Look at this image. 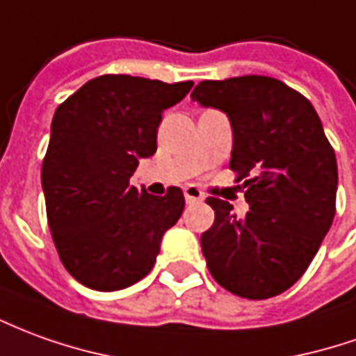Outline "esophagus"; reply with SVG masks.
Here are the masks:
<instances>
[{
  "label": "esophagus",
  "instance_id": "34e87169",
  "mask_svg": "<svg viewBox=\"0 0 356 356\" xmlns=\"http://www.w3.org/2000/svg\"><path fill=\"white\" fill-rule=\"evenodd\" d=\"M183 193H185V200L188 204L200 202V200H204V193L196 185H186L185 188H183Z\"/></svg>",
  "mask_w": 356,
  "mask_h": 356
}]
</instances>
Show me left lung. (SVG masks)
Wrapping results in <instances>:
<instances>
[{
	"instance_id": "left-lung-1",
	"label": "left lung",
	"mask_w": 356,
	"mask_h": 356,
	"mask_svg": "<svg viewBox=\"0 0 356 356\" xmlns=\"http://www.w3.org/2000/svg\"><path fill=\"white\" fill-rule=\"evenodd\" d=\"M229 118L237 171L250 210L208 198L213 225L200 237L213 280L243 299H270L307 272L335 216L337 161L312 104L277 79L202 81L191 94ZM255 177L248 179L250 171Z\"/></svg>"
}]
</instances>
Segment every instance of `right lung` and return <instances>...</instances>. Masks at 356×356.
I'll use <instances>...</instances> for the list:
<instances>
[{
  "instance_id": "obj_1",
  "label": "right lung",
  "mask_w": 356,
  "mask_h": 356,
  "mask_svg": "<svg viewBox=\"0 0 356 356\" xmlns=\"http://www.w3.org/2000/svg\"><path fill=\"white\" fill-rule=\"evenodd\" d=\"M191 88V81L104 74L56 109L42 188L59 258L79 283L125 289L156 264L163 233L185 208L183 191L171 186L165 196H154L129 181L158 148L163 109Z\"/></svg>"
}]
</instances>
